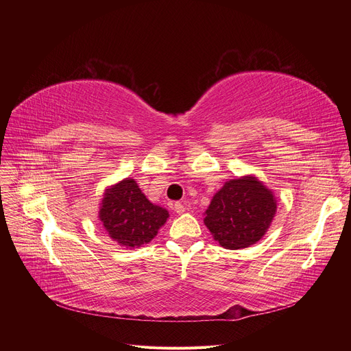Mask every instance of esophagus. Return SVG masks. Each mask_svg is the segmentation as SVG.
<instances>
[{
  "label": "esophagus",
  "instance_id": "1",
  "mask_svg": "<svg viewBox=\"0 0 351 351\" xmlns=\"http://www.w3.org/2000/svg\"><path fill=\"white\" fill-rule=\"evenodd\" d=\"M173 208H175V212L178 213V215H182V213H185V210H186V208L183 206V204H180V202H175V205H173Z\"/></svg>",
  "mask_w": 351,
  "mask_h": 351
}]
</instances>
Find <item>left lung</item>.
<instances>
[{"label":"left lung","instance_id":"8db88e82","mask_svg":"<svg viewBox=\"0 0 351 351\" xmlns=\"http://www.w3.org/2000/svg\"><path fill=\"white\" fill-rule=\"evenodd\" d=\"M276 197L254 176L228 180L205 212L204 222L225 249H245L261 239L276 215Z\"/></svg>","mask_w":351,"mask_h":351}]
</instances>
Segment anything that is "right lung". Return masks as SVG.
Listing matches in <instances>:
<instances>
[{"mask_svg": "<svg viewBox=\"0 0 351 351\" xmlns=\"http://www.w3.org/2000/svg\"><path fill=\"white\" fill-rule=\"evenodd\" d=\"M168 217V210L147 200L131 178L108 188L99 208V219L109 237L129 249L149 243Z\"/></svg>", "mask_w": 351, "mask_h": 351, "instance_id": "add662e5", "label": "right lung"}]
</instances>
